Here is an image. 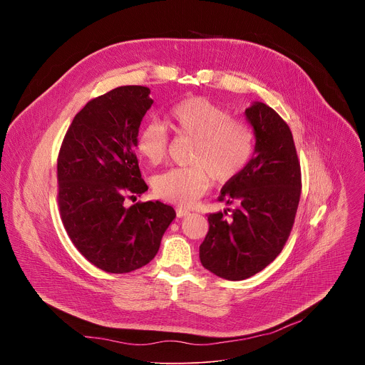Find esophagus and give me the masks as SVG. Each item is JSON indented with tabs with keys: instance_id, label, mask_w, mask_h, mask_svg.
<instances>
[{
	"instance_id": "34e87169",
	"label": "esophagus",
	"mask_w": 365,
	"mask_h": 365,
	"mask_svg": "<svg viewBox=\"0 0 365 365\" xmlns=\"http://www.w3.org/2000/svg\"><path fill=\"white\" fill-rule=\"evenodd\" d=\"M176 215H178V218H183V217H186V215H189V211L187 210H185V207H176Z\"/></svg>"
}]
</instances>
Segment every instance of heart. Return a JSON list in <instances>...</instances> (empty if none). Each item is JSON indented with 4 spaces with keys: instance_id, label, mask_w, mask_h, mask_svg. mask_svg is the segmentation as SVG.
I'll return each instance as SVG.
<instances>
[{
    "instance_id": "heart-1",
    "label": "heart",
    "mask_w": 365,
    "mask_h": 365,
    "mask_svg": "<svg viewBox=\"0 0 365 365\" xmlns=\"http://www.w3.org/2000/svg\"><path fill=\"white\" fill-rule=\"evenodd\" d=\"M169 128L179 137L193 138L189 153L192 166L173 168L155 176L154 193L159 197L187 206L196 202L211 185L234 179L250 162L255 133L250 123L234 118L220 103L192 96L179 101L166 115ZM135 150L150 165H159L169 151V135L163 124L151 121L135 134Z\"/></svg>"
}]
</instances>
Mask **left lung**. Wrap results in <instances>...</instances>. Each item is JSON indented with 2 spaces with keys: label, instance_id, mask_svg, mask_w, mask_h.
<instances>
[{
  "label": "left lung",
  "instance_id": "obj_1",
  "mask_svg": "<svg viewBox=\"0 0 365 365\" xmlns=\"http://www.w3.org/2000/svg\"><path fill=\"white\" fill-rule=\"evenodd\" d=\"M245 117L255 133L254 155L218 196L238 206L207 215L210 231L199 247L202 266L232 282L262 272L282 252L302 190L300 162L284 120L263 102H254Z\"/></svg>",
  "mask_w": 365,
  "mask_h": 365
}]
</instances>
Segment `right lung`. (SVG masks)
Returning <instances> with one entry per match:
<instances>
[{
  "label": "right lung",
  "mask_w": 365,
  "mask_h": 365,
  "mask_svg": "<svg viewBox=\"0 0 365 365\" xmlns=\"http://www.w3.org/2000/svg\"><path fill=\"white\" fill-rule=\"evenodd\" d=\"M148 95V88L128 85L91 99L75 115L59 151L63 227L88 262L107 273H130L150 263L176 217L159 200L124 205L148 189L134 151L153 103Z\"/></svg>",
  "instance_id": "obj_1"
}]
</instances>
